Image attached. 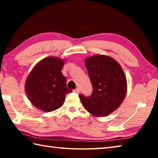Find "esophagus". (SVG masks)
I'll list each match as a JSON object with an SVG mask.
<instances>
[{
	"label": "esophagus",
	"mask_w": 158,
	"mask_h": 158,
	"mask_svg": "<svg viewBox=\"0 0 158 158\" xmlns=\"http://www.w3.org/2000/svg\"><path fill=\"white\" fill-rule=\"evenodd\" d=\"M74 92L76 93H80V89L79 88H77L75 90H74Z\"/></svg>",
	"instance_id": "1"
}]
</instances>
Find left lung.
<instances>
[{"label": "left lung", "instance_id": "obj_1", "mask_svg": "<svg viewBox=\"0 0 158 158\" xmlns=\"http://www.w3.org/2000/svg\"><path fill=\"white\" fill-rule=\"evenodd\" d=\"M85 65L93 90L89 98L79 95L82 105L93 116H108L119 107L126 95L124 72L116 60L105 55L86 58Z\"/></svg>", "mask_w": 158, "mask_h": 158}]
</instances>
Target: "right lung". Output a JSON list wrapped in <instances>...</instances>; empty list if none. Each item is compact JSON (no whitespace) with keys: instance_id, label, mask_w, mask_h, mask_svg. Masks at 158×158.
Segmentation results:
<instances>
[{"instance_id":"1","label":"right lung","mask_w":158,"mask_h":158,"mask_svg":"<svg viewBox=\"0 0 158 158\" xmlns=\"http://www.w3.org/2000/svg\"><path fill=\"white\" fill-rule=\"evenodd\" d=\"M65 60L49 56L35 65L25 82V91L31 102L40 110L50 112L63 105L65 95L73 92L66 85L61 73Z\"/></svg>"}]
</instances>
